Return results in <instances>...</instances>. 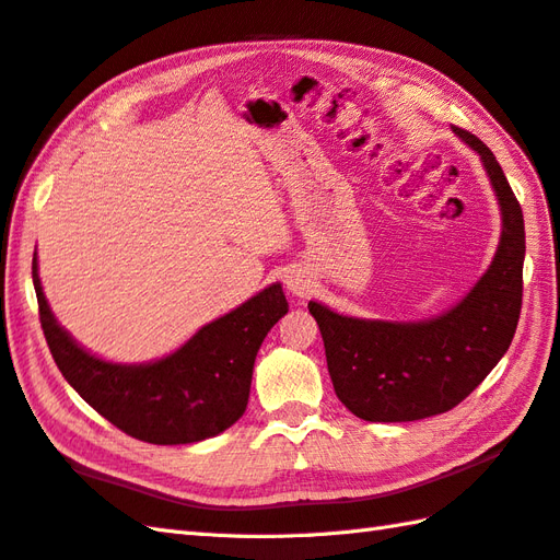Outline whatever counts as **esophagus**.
<instances>
[{
  "label": "esophagus",
  "instance_id": "1",
  "mask_svg": "<svg viewBox=\"0 0 560 560\" xmlns=\"http://www.w3.org/2000/svg\"><path fill=\"white\" fill-rule=\"evenodd\" d=\"M287 289L293 295H305L307 291H311V277H307V273L301 269H293L287 273Z\"/></svg>",
  "mask_w": 560,
  "mask_h": 560
}]
</instances>
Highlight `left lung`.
<instances>
[{
  "label": "left lung",
  "mask_w": 560,
  "mask_h": 560,
  "mask_svg": "<svg viewBox=\"0 0 560 560\" xmlns=\"http://www.w3.org/2000/svg\"><path fill=\"white\" fill-rule=\"evenodd\" d=\"M452 132L479 153L501 205V243L483 277L450 311L419 323L349 317L307 303L337 397L363 421H419L450 411L483 383L515 337L525 219L493 151L467 129Z\"/></svg>",
  "instance_id": "8db88e82"
}]
</instances>
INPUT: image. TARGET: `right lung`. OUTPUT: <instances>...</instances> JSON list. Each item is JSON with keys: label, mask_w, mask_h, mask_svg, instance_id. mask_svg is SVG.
<instances>
[{"label": "right lung", "mask_w": 560, "mask_h": 560, "mask_svg": "<svg viewBox=\"0 0 560 560\" xmlns=\"http://www.w3.org/2000/svg\"><path fill=\"white\" fill-rule=\"evenodd\" d=\"M33 287L47 347L67 383L103 419L153 445H187L223 433L245 413L257 351L289 313L281 283L201 327L180 349L151 363H113L59 327L33 255Z\"/></svg>", "instance_id": "add662e5"}]
</instances>
